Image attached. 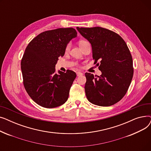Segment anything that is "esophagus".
<instances>
[{"label":"esophagus","mask_w":151,"mask_h":151,"mask_svg":"<svg viewBox=\"0 0 151 151\" xmlns=\"http://www.w3.org/2000/svg\"><path fill=\"white\" fill-rule=\"evenodd\" d=\"M83 74L81 73V72H80V71H78V72L76 73V75L77 76H82Z\"/></svg>","instance_id":"34e87169"}]
</instances>
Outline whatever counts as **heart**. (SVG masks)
I'll return each instance as SVG.
<instances>
[{"label":"heart","mask_w":151,"mask_h":151,"mask_svg":"<svg viewBox=\"0 0 151 151\" xmlns=\"http://www.w3.org/2000/svg\"><path fill=\"white\" fill-rule=\"evenodd\" d=\"M88 43V42H87L86 40H80V41H79V46L81 47V46H83L84 45H85L86 43ZM70 47H71V45L70 43H67V45L65 46V52H68L69 50H70Z\"/></svg>","instance_id":"b5f03b06"}]
</instances>
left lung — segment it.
Here are the masks:
<instances>
[{"label":"left lung","mask_w":151,"mask_h":151,"mask_svg":"<svg viewBox=\"0 0 151 151\" xmlns=\"http://www.w3.org/2000/svg\"><path fill=\"white\" fill-rule=\"evenodd\" d=\"M76 29L91 43L94 64L101 71L100 76L86 73V97L92 104L111 106L124 97L132 80L133 60L129 47L119 35L107 29Z\"/></svg>","instance_id":"left-lung-1"}]
</instances>
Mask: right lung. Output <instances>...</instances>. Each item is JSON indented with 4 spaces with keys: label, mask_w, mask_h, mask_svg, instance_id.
I'll list each match as a JSON object with an SVG mask.
<instances>
[{
    "label": "right lung",
    "mask_w": 151,
    "mask_h": 151,
    "mask_svg": "<svg viewBox=\"0 0 151 151\" xmlns=\"http://www.w3.org/2000/svg\"><path fill=\"white\" fill-rule=\"evenodd\" d=\"M77 36L75 29L59 28L42 32L27 46L21 62L23 84L30 98L44 108L63 105L68 98L71 85L76 76L73 71L55 73L59 57L65 47Z\"/></svg>",
    "instance_id": "1"
}]
</instances>
